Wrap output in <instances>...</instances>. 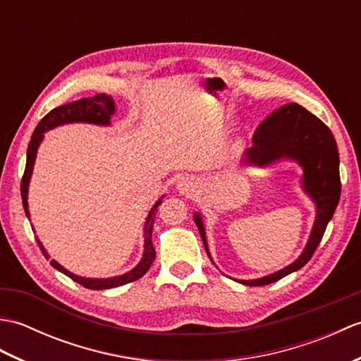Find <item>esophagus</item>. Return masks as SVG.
<instances>
[{
  "mask_svg": "<svg viewBox=\"0 0 361 361\" xmlns=\"http://www.w3.org/2000/svg\"><path fill=\"white\" fill-rule=\"evenodd\" d=\"M176 192L180 195H186V197H194L197 192H200V185L198 181L192 176H185L178 181L176 185Z\"/></svg>",
  "mask_w": 361,
  "mask_h": 361,
  "instance_id": "obj_1",
  "label": "esophagus"
}]
</instances>
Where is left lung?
<instances>
[{"label": "left lung", "instance_id": "1", "mask_svg": "<svg viewBox=\"0 0 361 361\" xmlns=\"http://www.w3.org/2000/svg\"><path fill=\"white\" fill-rule=\"evenodd\" d=\"M282 159L293 161L302 169L301 188L315 204V221L307 243L296 260L262 278L234 279L243 286H267L307 264L323 239L326 226L340 202V157L335 137L324 122L298 104L281 106L259 126L252 136V145L245 150L242 163L243 166L264 169ZM194 221L200 231L206 252L212 260L200 212H194Z\"/></svg>", "mask_w": 361, "mask_h": 361}]
</instances>
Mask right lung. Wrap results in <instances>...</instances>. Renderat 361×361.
<instances>
[{"label":"right lung","mask_w":361,"mask_h":361,"mask_svg":"<svg viewBox=\"0 0 361 361\" xmlns=\"http://www.w3.org/2000/svg\"><path fill=\"white\" fill-rule=\"evenodd\" d=\"M116 111V106H114V101L111 96L106 94H97L93 97H83L79 99V101H74L70 104H65L62 106H57L52 111H49L46 116L40 121V124L37 126L35 132L32 133V137H30L29 147H27V158H26V169H25V175H23L21 180V198H23V208H25V212L27 219L30 217L29 214V204H27V192H29V183H30V176H32L34 171V164H35V158H37V152L38 147L44 137V133L48 130H52L60 126L65 124H74V122H82V124H94V126H104L109 127L111 124V116ZM164 195L158 198V202L152 206V209L149 212V216L145 217V224H144V251H142V257L140 262H137L136 267H133L132 270L119 274V276H113V278H83V276L74 274L70 270H66L65 267L60 265L57 260H51V265L59 270L60 273L66 274L68 278H71L73 281L79 282L80 286L91 288V290H106V288H114L119 286H126L128 282H133L136 279L142 278V276L147 273L150 265L155 260V248H153L152 243V228H153V214H155L157 208L163 202ZM38 247H40L43 256L46 259H49L51 256L48 255V251L43 247V243L40 239H37Z\"/></svg>","instance_id":"obj_1"}]
</instances>
